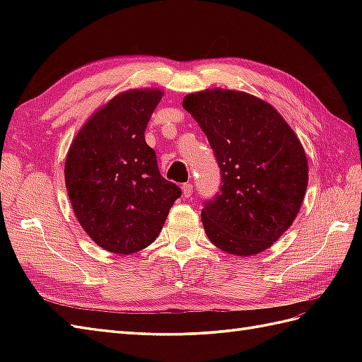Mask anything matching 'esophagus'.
I'll return each mask as SVG.
<instances>
[{
  "label": "esophagus",
  "instance_id": "34e87169",
  "mask_svg": "<svg viewBox=\"0 0 362 362\" xmlns=\"http://www.w3.org/2000/svg\"><path fill=\"white\" fill-rule=\"evenodd\" d=\"M182 194H183V197H189L191 194H193V183H183Z\"/></svg>",
  "mask_w": 362,
  "mask_h": 362
}]
</instances>
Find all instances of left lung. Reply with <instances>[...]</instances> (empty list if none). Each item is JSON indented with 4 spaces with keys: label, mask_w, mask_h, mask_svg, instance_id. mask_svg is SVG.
<instances>
[{
    "label": "left lung",
    "mask_w": 362,
    "mask_h": 362,
    "mask_svg": "<svg viewBox=\"0 0 362 362\" xmlns=\"http://www.w3.org/2000/svg\"><path fill=\"white\" fill-rule=\"evenodd\" d=\"M182 105L209 138L222 174L221 194L201 214L206 236L230 255H258L302 206L303 144L275 107L245 91L206 88L187 95Z\"/></svg>",
    "instance_id": "left-lung-1"
}]
</instances>
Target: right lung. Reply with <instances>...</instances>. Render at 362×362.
Here are the masks:
<instances>
[{"label":"right lung","instance_id":"right-lung-1","mask_svg":"<svg viewBox=\"0 0 362 362\" xmlns=\"http://www.w3.org/2000/svg\"><path fill=\"white\" fill-rule=\"evenodd\" d=\"M163 91L130 88L96 109L76 134L65 158V185L91 241L130 255L163 228L180 188L158 173L144 130Z\"/></svg>","mask_w":362,"mask_h":362}]
</instances>
